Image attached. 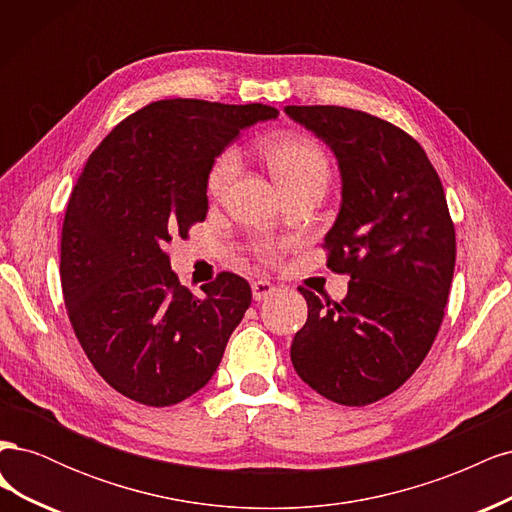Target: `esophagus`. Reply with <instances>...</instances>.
<instances>
[{
	"label": "esophagus",
	"mask_w": 512,
	"mask_h": 512,
	"mask_svg": "<svg viewBox=\"0 0 512 512\" xmlns=\"http://www.w3.org/2000/svg\"><path fill=\"white\" fill-rule=\"evenodd\" d=\"M273 294H275V286L271 282H267V280H258V282L252 284V297H254V301H265V299L273 297Z\"/></svg>",
	"instance_id": "obj_1"
}]
</instances>
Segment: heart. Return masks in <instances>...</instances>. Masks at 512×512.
<instances>
[{"mask_svg": "<svg viewBox=\"0 0 512 512\" xmlns=\"http://www.w3.org/2000/svg\"><path fill=\"white\" fill-rule=\"evenodd\" d=\"M262 158L269 164L275 181L286 194H292L305 188L324 190L329 181V160L324 156L320 145L309 141L305 136L297 134H282L273 136L260 147ZM239 153L235 149L222 151L215 158L209 177H207V190L211 196H222L226 192L232 179L239 173ZM284 243L262 241L256 245V254L267 260L275 262L280 256Z\"/></svg>", "mask_w": 512, "mask_h": 512, "instance_id": "heart-1", "label": "heart"}]
</instances>
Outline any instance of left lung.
I'll use <instances>...</instances> for the list:
<instances>
[{"instance_id":"obj_1","label":"left lung","mask_w":512,"mask_h":512,"mask_svg":"<svg viewBox=\"0 0 512 512\" xmlns=\"http://www.w3.org/2000/svg\"><path fill=\"white\" fill-rule=\"evenodd\" d=\"M284 111L335 153L342 205L324 247L327 265L350 275L342 303L299 288L307 322L290 359L335 404H374L423 363L444 318L457 247L442 181L389 121L344 106Z\"/></svg>"}]
</instances>
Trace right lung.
I'll use <instances>...</instances> for the list:
<instances>
[{"instance_id":"right-lung-1","label":"right lung","mask_w":512,"mask_h":512,"mask_svg":"<svg viewBox=\"0 0 512 512\" xmlns=\"http://www.w3.org/2000/svg\"><path fill=\"white\" fill-rule=\"evenodd\" d=\"M267 104L160 100L91 153L61 228V290L98 374L145 406H175L213 378L252 288L220 273L203 297L179 284L164 247L207 218V177Z\"/></svg>"}]
</instances>
